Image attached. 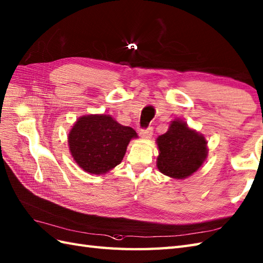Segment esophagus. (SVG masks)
I'll list each match as a JSON object with an SVG mask.
<instances>
[{"mask_svg": "<svg viewBox=\"0 0 263 263\" xmlns=\"http://www.w3.org/2000/svg\"><path fill=\"white\" fill-rule=\"evenodd\" d=\"M139 134H140V137H142V138L148 139V138H151L152 135H153V128H152V127H148V128H146V129H142V130H140Z\"/></svg>", "mask_w": 263, "mask_h": 263, "instance_id": "esophagus-1", "label": "esophagus"}]
</instances>
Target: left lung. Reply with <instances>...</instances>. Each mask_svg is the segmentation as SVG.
Wrapping results in <instances>:
<instances>
[{"mask_svg":"<svg viewBox=\"0 0 263 263\" xmlns=\"http://www.w3.org/2000/svg\"><path fill=\"white\" fill-rule=\"evenodd\" d=\"M157 167L164 175L177 180L193 174L208 156V142L202 134L189 128L181 119L173 120L168 130L156 139Z\"/></svg>","mask_w":263,"mask_h":263,"instance_id":"8db88e82","label":"left lung"}]
</instances>
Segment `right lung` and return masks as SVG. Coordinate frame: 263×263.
I'll return each instance as SVG.
<instances>
[{"instance_id": "obj_1", "label": "right lung", "mask_w": 263, "mask_h": 263, "mask_svg": "<svg viewBox=\"0 0 263 263\" xmlns=\"http://www.w3.org/2000/svg\"><path fill=\"white\" fill-rule=\"evenodd\" d=\"M137 133L109 115H87L76 121L68 135L74 162L90 174H105L123 161L127 146Z\"/></svg>"}]
</instances>
